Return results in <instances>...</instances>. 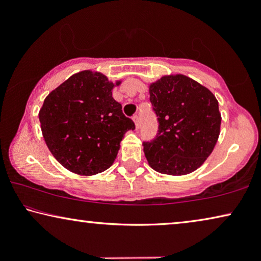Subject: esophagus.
Segmentation results:
<instances>
[{
    "label": "esophagus",
    "mask_w": 261,
    "mask_h": 261,
    "mask_svg": "<svg viewBox=\"0 0 261 261\" xmlns=\"http://www.w3.org/2000/svg\"><path fill=\"white\" fill-rule=\"evenodd\" d=\"M133 120H134L135 127L139 128V126H140V122H139V115H134V116H133Z\"/></svg>",
    "instance_id": "34e87169"
}]
</instances>
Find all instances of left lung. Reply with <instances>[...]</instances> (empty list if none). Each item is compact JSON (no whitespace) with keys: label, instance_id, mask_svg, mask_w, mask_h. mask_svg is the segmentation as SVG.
<instances>
[{"label":"left lung","instance_id":"obj_1","mask_svg":"<svg viewBox=\"0 0 261 261\" xmlns=\"http://www.w3.org/2000/svg\"><path fill=\"white\" fill-rule=\"evenodd\" d=\"M149 101L159 122L156 137L142 144L149 166L171 176L194 172L219 139L216 97L191 78L171 74L149 85Z\"/></svg>","mask_w":261,"mask_h":261}]
</instances>
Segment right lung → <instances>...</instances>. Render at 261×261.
I'll list each match as a JSON object with an SVG mask.
<instances>
[{
  "instance_id": "1",
  "label": "right lung",
  "mask_w": 261,
  "mask_h": 261,
  "mask_svg": "<svg viewBox=\"0 0 261 261\" xmlns=\"http://www.w3.org/2000/svg\"><path fill=\"white\" fill-rule=\"evenodd\" d=\"M115 84L85 70L71 76L45 98L39 120L53 156L71 172L91 176L115 160L124 133L134 129L113 98Z\"/></svg>"
}]
</instances>
